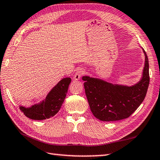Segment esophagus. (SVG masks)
<instances>
[{
	"label": "esophagus",
	"mask_w": 160,
	"mask_h": 160,
	"mask_svg": "<svg viewBox=\"0 0 160 160\" xmlns=\"http://www.w3.org/2000/svg\"><path fill=\"white\" fill-rule=\"evenodd\" d=\"M85 73V70L83 69H78L77 70V72H75L74 75V80H79L81 77L83 75V74Z\"/></svg>",
	"instance_id": "esophagus-1"
}]
</instances>
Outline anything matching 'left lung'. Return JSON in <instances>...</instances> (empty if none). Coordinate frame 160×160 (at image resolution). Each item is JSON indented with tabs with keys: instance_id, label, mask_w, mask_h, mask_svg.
Listing matches in <instances>:
<instances>
[{
	"instance_id": "8db88e82",
	"label": "left lung",
	"mask_w": 160,
	"mask_h": 160,
	"mask_svg": "<svg viewBox=\"0 0 160 160\" xmlns=\"http://www.w3.org/2000/svg\"><path fill=\"white\" fill-rule=\"evenodd\" d=\"M142 77L132 86L113 84L97 78L83 76L84 88L91 111L102 121L127 118L142 102L149 85V66L146 52Z\"/></svg>"
}]
</instances>
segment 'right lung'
<instances>
[{"label": "right lung", "mask_w": 160, "mask_h": 160, "mask_svg": "<svg viewBox=\"0 0 160 160\" xmlns=\"http://www.w3.org/2000/svg\"><path fill=\"white\" fill-rule=\"evenodd\" d=\"M70 82V77L63 78L49 92L44 100L30 108L20 106V109L27 117L32 120H42L50 118L59 111Z\"/></svg>", "instance_id": "1"}]
</instances>
